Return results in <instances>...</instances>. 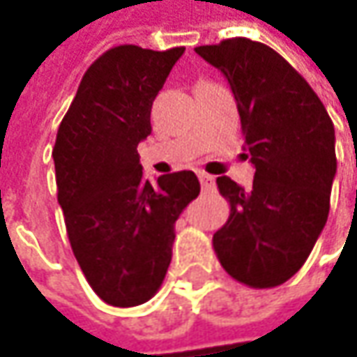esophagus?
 Returning a JSON list of instances; mask_svg holds the SVG:
<instances>
[{"label":"esophagus","instance_id":"34e87169","mask_svg":"<svg viewBox=\"0 0 357 357\" xmlns=\"http://www.w3.org/2000/svg\"><path fill=\"white\" fill-rule=\"evenodd\" d=\"M197 174H199V181H200V185H202V190H213L214 188L213 174H208V172H204V171H199Z\"/></svg>","mask_w":357,"mask_h":357}]
</instances>
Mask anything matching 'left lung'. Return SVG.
Wrapping results in <instances>:
<instances>
[{
	"instance_id": "obj_1",
	"label": "left lung",
	"mask_w": 357,
	"mask_h": 357,
	"mask_svg": "<svg viewBox=\"0 0 357 357\" xmlns=\"http://www.w3.org/2000/svg\"><path fill=\"white\" fill-rule=\"evenodd\" d=\"M228 79L238 107L250 188L218 176L230 202L214 252L234 280L280 286L306 262L330 213L336 176L334 123L318 95L274 49L246 37L195 49Z\"/></svg>"
}]
</instances>
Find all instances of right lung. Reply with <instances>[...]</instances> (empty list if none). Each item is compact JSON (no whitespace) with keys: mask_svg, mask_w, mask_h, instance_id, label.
Listing matches in <instances>:
<instances>
[{"mask_svg":"<svg viewBox=\"0 0 357 357\" xmlns=\"http://www.w3.org/2000/svg\"><path fill=\"white\" fill-rule=\"evenodd\" d=\"M185 47L119 45L87 69L53 146L57 200L85 278L103 302L151 300L172 258L174 222L200 192L192 171L143 176L137 146Z\"/></svg>","mask_w":357,"mask_h":357,"instance_id":"add662e5","label":"right lung"}]
</instances>
